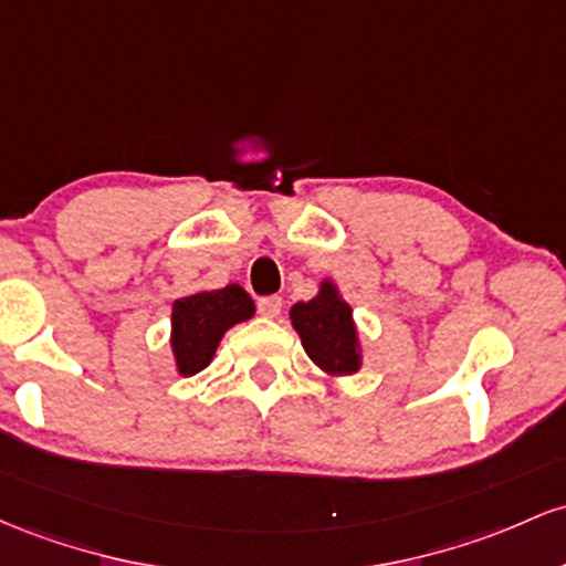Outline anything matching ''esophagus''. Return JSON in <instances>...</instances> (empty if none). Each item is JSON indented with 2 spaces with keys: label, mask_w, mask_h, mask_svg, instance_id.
I'll use <instances>...</instances> for the list:
<instances>
[{
  "label": "esophagus",
  "mask_w": 566,
  "mask_h": 566,
  "mask_svg": "<svg viewBox=\"0 0 566 566\" xmlns=\"http://www.w3.org/2000/svg\"><path fill=\"white\" fill-rule=\"evenodd\" d=\"M281 310H283L281 296H262V300H259V315L277 317L281 315Z\"/></svg>",
  "instance_id": "esophagus-1"
}]
</instances>
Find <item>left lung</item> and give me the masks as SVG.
I'll return each mask as SVG.
<instances>
[{"label":"left lung","mask_w":566,"mask_h":566,"mask_svg":"<svg viewBox=\"0 0 566 566\" xmlns=\"http://www.w3.org/2000/svg\"><path fill=\"white\" fill-rule=\"evenodd\" d=\"M291 326L300 334L304 353L328 377H350L364 366V345L353 307L334 281H321L310 302L291 307Z\"/></svg>","instance_id":"left-lung-1"}]
</instances>
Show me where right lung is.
Segmentation results:
<instances>
[{
	"instance_id": "obj_1",
	"label": "right lung",
	"mask_w": 566,
	"mask_h": 566,
	"mask_svg": "<svg viewBox=\"0 0 566 566\" xmlns=\"http://www.w3.org/2000/svg\"><path fill=\"white\" fill-rule=\"evenodd\" d=\"M256 304L238 283L181 296L170 310V350L179 377H195L213 360L221 339L238 323L251 321Z\"/></svg>"
}]
</instances>
